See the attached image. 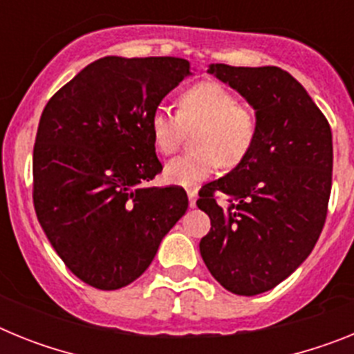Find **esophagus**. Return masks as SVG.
I'll use <instances>...</instances> for the list:
<instances>
[{
    "label": "esophagus",
    "mask_w": 354,
    "mask_h": 354,
    "mask_svg": "<svg viewBox=\"0 0 354 354\" xmlns=\"http://www.w3.org/2000/svg\"><path fill=\"white\" fill-rule=\"evenodd\" d=\"M187 198H189V207H196V189H187Z\"/></svg>",
    "instance_id": "1"
}]
</instances>
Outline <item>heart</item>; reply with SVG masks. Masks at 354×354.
<instances>
[{
	"label": "heart",
	"instance_id": "b5f03b06",
	"mask_svg": "<svg viewBox=\"0 0 354 354\" xmlns=\"http://www.w3.org/2000/svg\"><path fill=\"white\" fill-rule=\"evenodd\" d=\"M198 127L193 136L196 152L170 159L162 171L174 186L196 187L211 177L220 162L237 167L248 156L257 136V120L248 108L237 102L236 93L214 81L187 88L177 102V115L159 106L150 117V133L158 152L171 154L184 131Z\"/></svg>",
	"mask_w": 354,
	"mask_h": 354
}]
</instances>
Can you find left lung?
Returning a JSON list of instances; mask_svg holds the SVG:
<instances>
[{"label":"left lung","mask_w":354,"mask_h":354,"mask_svg":"<svg viewBox=\"0 0 354 354\" xmlns=\"http://www.w3.org/2000/svg\"><path fill=\"white\" fill-rule=\"evenodd\" d=\"M255 111L257 136L243 161L200 189L196 205L211 218L200 255L227 290L255 296L298 270L326 220L333 145L321 109L280 67L211 64ZM214 192L227 196L223 205Z\"/></svg>","instance_id":"obj_1"}]
</instances>
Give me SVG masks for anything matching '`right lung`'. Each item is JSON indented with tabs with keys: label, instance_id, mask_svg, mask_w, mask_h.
I'll use <instances>...</instances> for the list:
<instances>
[{
	"label": "right lung",
	"instance_id": "obj_1",
	"mask_svg": "<svg viewBox=\"0 0 354 354\" xmlns=\"http://www.w3.org/2000/svg\"><path fill=\"white\" fill-rule=\"evenodd\" d=\"M192 74L174 56H104L44 108L33 149L37 218L65 266L95 289L143 274L186 212L183 187L145 183L162 170L150 117Z\"/></svg>",
	"mask_w": 354,
	"mask_h": 354
}]
</instances>
